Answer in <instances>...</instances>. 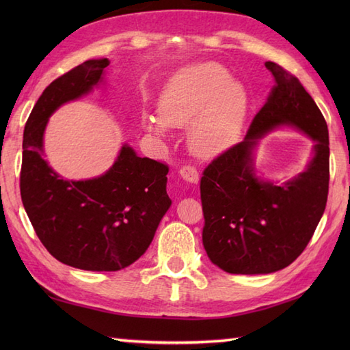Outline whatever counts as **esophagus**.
<instances>
[{"instance_id":"esophagus-1","label":"esophagus","mask_w":350,"mask_h":350,"mask_svg":"<svg viewBox=\"0 0 350 350\" xmlns=\"http://www.w3.org/2000/svg\"><path fill=\"white\" fill-rule=\"evenodd\" d=\"M179 174H180L182 179L185 182H188V183H194L196 185V183L200 182V174H198V171L194 167L185 165V167H182L179 170Z\"/></svg>"}]
</instances>
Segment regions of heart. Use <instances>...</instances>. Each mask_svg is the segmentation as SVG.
<instances>
[{
    "label": "heart",
    "instance_id": "obj_1",
    "mask_svg": "<svg viewBox=\"0 0 350 350\" xmlns=\"http://www.w3.org/2000/svg\"><path fill=\"white\" fill-rule=\"evenodd\" d=\"M250 109V94L218 63L188 66L171 77L159 93V117H147L146 131L156 138L168 128L188 126V146L200 158H215L241 137Z\"/></svg>",
    "mask_w": 350,
    "mask_h": 350
}]
</instances>
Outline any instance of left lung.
<instances>
[{
  "instance_id": "1",
  "label": "left lung",
  "mask_w": 350,
  "mask_h": 350,
  "mask_svg": "<svg viewBox=\"0 0 350 350\" xmlns=\"http://www.w3.org/2000/svg\"><path fill=\"white\" fill-rule=\"evenodd\" d=\"M275 85L243 141L204 170L200 192L203 245L211 262L228 273L284 269L306 250L325 212L329 185L328 126L306 88L281 66L266 62ZM295 127L315 144L302 174L284 183L265 180L255 150L267 133Z\"/></svg>"
}]
</instances>
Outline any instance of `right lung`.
Masks as SVG:
<instances>
[{"mask_svg": "<svg viewBox=\"0 0 350 350\" xmlns=\"http://www.w3.org/2000/svg\"><path fill=\"white\" fill-rule=\"evenodd\" d=\"M108 58H93L44 88L22 143L21 197L36 234L58 262L113 272L132 265L152 243L171 206L168 167L123 144L113 165L92 179H66L44 161V131L62 105L105 85Z\"/></svg>", "mask_w": 350, "mask_h": 350, "instance_id": "obj_1", "label": "right lung"}]
</instances>
